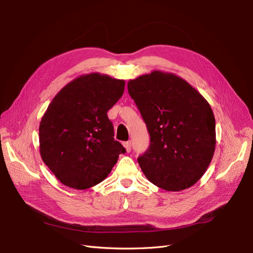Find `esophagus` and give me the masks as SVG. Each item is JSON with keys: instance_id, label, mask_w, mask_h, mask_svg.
Returning <instances> with one entry per match:
<instances>
[{"instance_id": "esophagus-1", "label": "esophagus", "mask_w": 253, "mask_h": 253, "mask_svg": "<svg viewBox=\"0 0 253 253\" xmlns=\"http://www.w3.org/2000/svg\"><path fill=\"white\" fill-rule=\"evenodd\" d=\"M124 148H125L127 153H130V151H131V141L124 142Z\"/></svg>"}]
</instances>
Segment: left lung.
I'll use <instances>...</instances> for the list:
<instances>
[{"label":"left lung","instance_id":"obj_1","mask_svg":"<svg viewBox=\"0 0 253 253\" xmlns=\"http://www.w3.org/2000/svg\"><path fill=\"white\" fill-rule=\"evenodd\" d=\"M128 92L147 124L151 144L137 161L157 187L179 192L206 172L215 151V119L208 101L185 80L154 71L130 80Z\"/></svg>","mask_w":253,"mask_h":253}]
</instances>
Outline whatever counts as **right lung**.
<instances>
[{"label":"right lung","mask_w":253,"mask_h":253,"mask_svg":"<svg viewBox=\"0 0 253 253\" xmlns=\"http://www.w3.org/2000/svg\"><path fill=\"white\" fill-rule=\"evenodd\" d=\"M125 81L82 75L52 99L39 127L43 162L64 185L86 190L108 177L123 145L114 138L108 111L121 98Z\"/></svg>","instance_id":"right-lung-1"}]
</instances>
